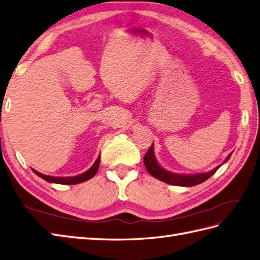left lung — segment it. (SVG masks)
Instances as JSON below:
<instances>
[{"instance_id": "left-lung-1", "label": "left lung", "mask_w": 260, "mask_h": 260, "mask_svg": "<svg viewBox=\"0 0 260 260\" xmlns=\"http://www.w3.org/2000/svg\"><path fill=\"white\" fill-rule=\"evenodd\" d=\"M231 155L232 153L227 156L226 161L230 160ZM143 162H144L145 169L148 170V172L153 176V178L160 180L164 183H168V184L176 185V186H194V185L201 184V183H203L207 179H210L220 167L218 166L217 168L210 171V172L199 173V174H193V175H183V174H175L172 172H169V171L164 170L162 167H160L159 163L156 162L154 152H153V144L151 145L147 153H145L143 157Z\"/></svg>"}]
</instances>
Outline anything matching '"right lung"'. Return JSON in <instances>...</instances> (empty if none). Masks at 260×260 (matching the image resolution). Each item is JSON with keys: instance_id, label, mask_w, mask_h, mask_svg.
<instances>
[{"instance_id": "add662e5", "label": "right lung", "mask_w": 260, "mask_h": 260, "mask_svg": "<svg viewBox=\"0 0 260 260\" xmlns=\"http://www.w3.org/2000/svg\"><path fill=\"white\" fill-rule=\"evenodd\" d=\"M99 164H100V154L98 156V159L96 160V162L93 163V166L89 170H87L86 172H84L82 174L72 176V178H58V176H48V175H44L40 172H37V171H35V170H33V172L36 175H39L40 178H42L43 180H45L49 183H57V184L72 185V184H78V183H82V182H85L87 180L93 178V176L96 175V173H97Z\"/></svg>"}]
</instances>
